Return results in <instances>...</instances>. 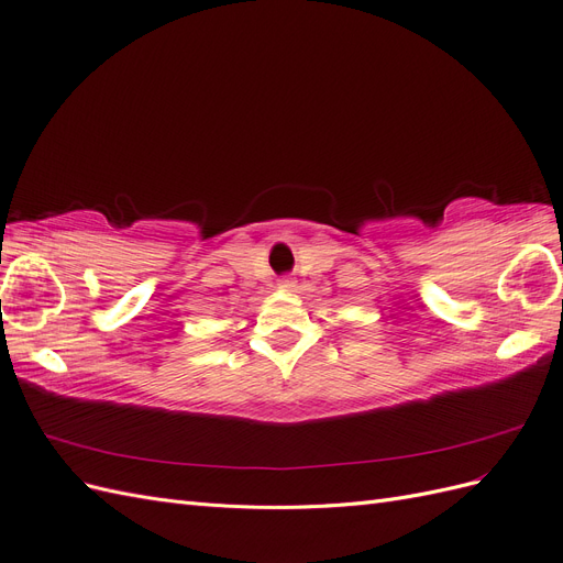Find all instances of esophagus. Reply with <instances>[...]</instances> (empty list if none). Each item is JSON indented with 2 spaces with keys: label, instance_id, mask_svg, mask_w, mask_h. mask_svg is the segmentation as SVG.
<instances>
[{
  "label": "esophagus",
  "instance_id": "esophagus-1",
  "mask_svg": "<svg viewBox=\"0 0 563 563\" xmlns=\"http://www.w3.org/2000/svg\"><path fill=\"white\" fill-rule=\"evenodd\" d=\"M277 284H279V288H284V291H294L296 288V279L291 275H284Z\"/></svg>",
  "mask_w": 563,
  "mask_h": 563
}]
</instances>
